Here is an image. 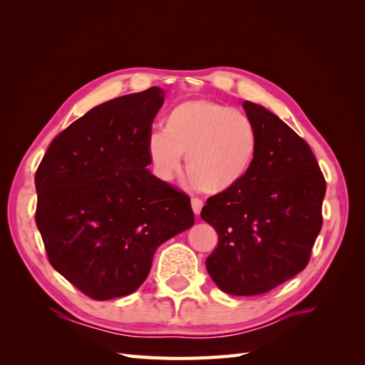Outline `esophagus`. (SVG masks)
Returning <instances> with one entry per match:
<instances>
[{
  "mask_svg": "<svg viewBox=\"0 0 365 365\" xmlns=\"http://www.w3.org/2000/svg\"><path fill=\"white\" fill-rule=\"evenodd\" d=\"M202 207H204V202L200 200V197H192V208L195 215H200Z\"/></svg>",
  "mask_w": 365,
  "mask_h": 365,
  "instance_id": "34e87169",
  "label": "esophagus"
}]
</instances>
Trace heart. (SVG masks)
I'll return each mask as SVG.
<instances>
[{
  "instance_id": "1",
  "label": "heart",
  "mask_w": 365,
  "mask_h": 365,
  "mask_svg": "<svg viewBox=\"0 0 365 365\" xmlns=\"http://www.w3.org/2000/svg\"><path fill=\"white\" fill-rule=\"evenodd\" d=\"M152 132L148 157L161 180L169 181L181 168L197 189L227 193L245 180L257 152V130L251 118L222 103L193 98L175 105Z\"/></svg>"
}]
</instances>
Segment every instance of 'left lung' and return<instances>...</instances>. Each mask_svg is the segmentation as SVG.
I'll list each match as a JSON object with an SVG mask.
<instances>
[{"mask_svg": "<svg viewBox=\"0 0 365 365\" xmlns=\"http://www.w3.org/2000/svg\"><path fill=\"white\" fill-rule=\"evenodd\" d=\"M257 130L252 168L236 189L208 197L201 217L217 231L205 260L231 295H259L306 268L322 230L326 181L307 143L277 115L245 101Z\"/></svg>", "mask_w": 365, "mask_h": 365, "instance_id": "1", "label": "left lung"}]
</instances>
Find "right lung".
I'll list each match as a JSON object with an SVG mask.
<instances>
[{"instance_id": "1", "label": "right lung", "mask_w": 365, "mask_h": 365, "mask_svg": "<svg viewBox=\"0 0 365 365\" xmlns=\"http://www.w3.org/2000/svg\"><path fill=\"white\" fill-rule=\"evenodd\" d=\"M163 103L152 86L93 108L51 141L36 170L48 260L93 300L135 292L157 248L195 224L190 197L148 169Z\"/></svg>"}]
</instances>
